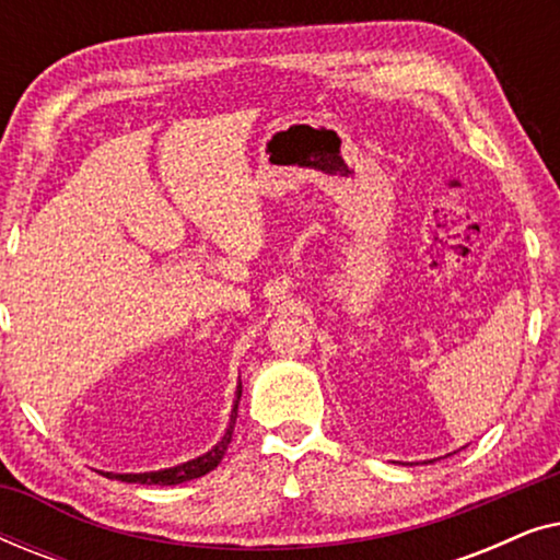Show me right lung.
I'll use <instances>...</instances> for the list:
<instances>
[{"mask_svg":"<svg viewBox=\"0 0 560 560\" xmlns=\"http://www.w3.org/2000/svg\"><path fill=\"white\" fill-rule=\"evenodd\" d=\"M242 397V385L236 387V402H240ZM234 423H236V405L232 410V423H229L224 439H221L217 446H213L209 454L194 458V462H186L180 466H173V469H163V471H150V474H109V471H102L104 477H112V479H119V481H129V485H160V487H171V485H180V481H188V479H198L203 477V474H209L211 469H217L221 464V458H224L229 443H232V433H234Z\"/></svg>","mask_w":560,"mask_h":560,"instance_id":"obj_1","label":"right lung"}]
</instances>
